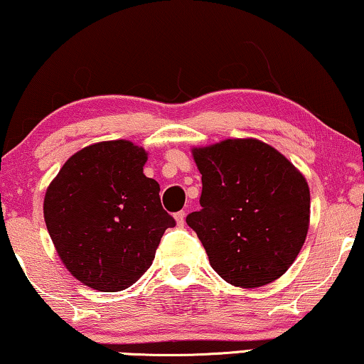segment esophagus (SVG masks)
Listing matches in <instances>:
<instances>
[{"instance_id":"34e87169","label":"esophagus","mask_w":364,"mask_h":364,"mask_svg":"<svg viewBox=\"0 0 364 364\" xmlns=\"http://www.w3.org/2000/svg\"><path fill=\"white\" fill-rule=\"evenodd\" d=\"M173 218L177 221V226H183L186 225V212H177L173 215Z\"/></svg>"}]
</instances>
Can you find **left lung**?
Here are the masks:
<instances>
[{
    "label": "left lung",
    "instance_id": "8db88e82",
    "mask_svg": "<svg viewBox=\"0 0 364 364\" xmlns=\"http://www.w3.org/2000/svg\"><path fill=\"white\" fill-rule=\"evenodd\" d=\"M202 173L200 212L187 217L210 266L236 287L286 272L307 238L310 191L291 161L259 139L193 147Z\"/></svg>",
    "mask_w": 364,
    "mask_h": 364
}]
</instances>
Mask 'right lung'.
<instances>
[{
	"instance_id": "right-lung-1",
	"label": "right lung",
	"mask_w": 364,
	"mask_h": 364,
	"mask_svg": "<svg viewBox=\"0 0 364 364\" xmlns=\"http://www.w3.org/2000/svg\"><path fill=\"white\" fill-rule=\"evenodd\" d=\"M147 152L103 141L68 159L47 187L44 220L70 274L102 292L124 291L149 269L167 228L159 183L144 176Z\"/></svg>"
}]
</instances>
